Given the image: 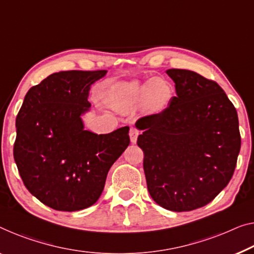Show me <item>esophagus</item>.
<instances>
[{
  "mask_svg": "<svg viewBox=\"0 0 254 254\" xmlns=\"http://www.w3.org/2000/svg\"><path fill=\"white\" fill-rule=\"evenodd\" d=\"M130 140H131V142L132 143H135L137 142V139H138V135H139V130L138 128H135V127H131L130 128Z\"/></svg>",
  "mask_w": 254,
  "mask_h": 254,
  "instance_id": "obj_1",
  "label": "esophagus"
}]
</instances>
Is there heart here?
I'll list each match as a JSON object with an SVG mask.
<instances>
[{"label": "heart", "mask_w": 254, "mask_h": 254, "mask_svg": "<svg viewBox=\"0 0 254 254\" xmlns=\"http://www.w3.org/2000/svg\"><path fill=\"white\" fill-rule=\"evenodd\" d=\"M175 90L169 81L154 77L148 81L117 82L107 90L105 103L119 112H130L135 106L142 112L155 114L163 112L171 103Z\"/></svg>", "instance_id": "1"}]
</instances>
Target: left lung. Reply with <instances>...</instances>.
<instances>
[{"label": "left lung", "instance_id": "obj_1", "mask_svg": "<svg viewBox=\"0 0 254 254\" xmlns=\"http://www.w3.org/2000/svg\"><path fill=\"white\" fill-rule=\"evenodd\" d=\"M177 96L160 114L142 117L147 188L166 210L210 203L232 179L241 149L237 112L219 84L188 69H168Z\"/></svg>", "mask_w": 254, "mask_h": 254}]
</instances>
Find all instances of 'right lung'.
<instances>
[{"mask_svg":"<svg viewBox=\"0 0 254 254\" xmlns=\"http://www.w3.org/2000/svg\"><path fill=\"white\" fill-rule=\"evenodd\" d=\"M107 70L49 75L28 90L16 120L13 157L30 194L58 211L93 205L109 169L130 143L128 127L108 134L84 128L91 85Z\"/></svg>","mask_w":254,"mask_h":254,"instance_id":"1","label":"right lung"}]
</instances>
